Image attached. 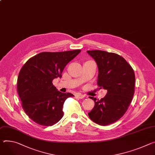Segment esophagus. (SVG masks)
Returning a JSON list of instances; mask_svg holds the SVG:
<instances>
[{"label": "esophagus", "mask_w": 155, "mask_h": 155, "mask_svg": "<svg viewBox=\"0 0 155 155\" xmlns=\"http://www.w3.org/2000/svg\"><path fill=\"white\" fill-rule=\"evenodd\" d=\"M77 97H78V98H80V99H82V98L85 97H86V96H85V95H84V94H81V93H78V94H77Z\"/></svg>", "instance_id": "1"}]
</instances>
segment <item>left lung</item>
Here are the masks:
<instances>
[{
  "mask_svg": "<svg viewBox=\"0 0 155 155\" xmlns=\"http://www.w3.org/2000/svg\"><path fill=\"white\" fill-rule=\"evenodd\" d=\"M87 52L98 67V87L107 90V94L101 100L89 97L94 100L95 105L88 116L98 125L113 124L124 116L132 102L135 90L134 71L130 65L117 54L100 50Z\"/></svg>",
  "mask_w": 155,
  "mask_h": 155,
  "instance_id": "obj_1",
  "label": "left lung"
}]
</instances>
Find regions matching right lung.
<instances>
[{
	"label": "right lung",
	"instance_id": "right-lung-1",
	"mask_svg": "<svg viewBox=\"0 0 155 155\" xmlns=\"http://www.w3.org/2000/svg\"><path fill=\"white\" fill-rule=\"evenodd\" d=\"M81 52H41L28 61L21 68L17 80V91L25 113L36 123L51 126L63 117L65 101L72 93H61L52 80L62 77L67 64Z\"/></svg>",
	"mask_w": 155,
	"mask_h": 155
}]
</instances>
